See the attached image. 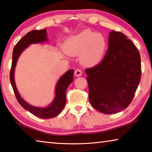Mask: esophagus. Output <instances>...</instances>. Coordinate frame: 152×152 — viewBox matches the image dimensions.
<instances>
[{"mask_svg":"<svg viewBox=\"0 0 152 152\" xmlns=\"http://www.w3.org/2000/svg\"><path fill=\"white\" fill-rule=\"evenodd\" d=\"M81 75H82V71H81V69H76L75 71V76L79 77V76H81Z\"/></svg>","mask_w":152,"mask_h":152,"instance_id":"esophagus-1","label":"esophagus"}]
</instances>
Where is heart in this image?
<instances>
[{"instance_id": "heart-1", "label": "heart", "mask_w": 152, "mask_h": 152, "mask_svg": "<svg viewBox=\"0 0 152 152\" xmlns=\"http://www.w3.org/2000/svg\"><path fill=\"white\" fill-rule=\"evenodd\" d=\"M66 47L69 55H82L81 61L83 63L95 65L103 57L107 48V41L102 34L85 30L68 39Z\"/></svg>"}]
</instances>
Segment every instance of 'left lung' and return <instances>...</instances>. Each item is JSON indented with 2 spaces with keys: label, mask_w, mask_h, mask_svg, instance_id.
<instances>
[{
  "label": "left lung",
  "mask_w": 152,
  "mask_h": 152,
  "mask_svg": "<svg viewBox=\"0 0 152 152\" xmlns=\"http://www.w3.org/2000/svg\"><path fill=\"white\" fill-rule=\"evenodd\" d=\"M86 73L92 107L103 113H118L131 103L140 84V52L124 34L112 31L104 58Z\"/></svg>",
  "instance_id": "1"
}]
</instances>
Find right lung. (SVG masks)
<instances>
[{"label": "right lung", "mask_w": 152, "mask_h": 152, "mask_svg": "<svg viewBox=\"0 0 152 152\" xmlns=\"http://www.w3.org/2000/svg\"><path fill=\"white\" fill-rule=\"evenodd\" d=\"M48 41L47 29L31 31L23 37L15 45L12 52V61L10 73V81L13 91L18 102L26 110L42 119L55 118L59 114L65 107L66 103V89L73 81V69H71L63 74L58 79L55 88V96L52 103L46 107H39L33 106L26 102L18 93L15 81V70L18 57L24 50L31 44L43 42Z\"/></svg>", "instance_id": "obj_1"}]
</instances>
